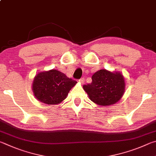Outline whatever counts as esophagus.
<instances>
[{
	"label": "esophagus",
	"mask_w": 156,
	"mask_h": 156,
	"mask_svg": "<svg viewBox=\"0 0 156 156\" xmlns=\"http://www.w3.org/2000/svg\"><path fill=\"white\" fill-rule=\"evenodd\" d=\"M79 82H80V83H81V84L84 83V82H85V79H84L83 77L81 78L80 80H79Z\"/></svg>",
	"instance_id": "esophagus-1"
}]
</instances>
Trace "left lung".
<instances>
[{
    "mask_svg": "<svg viewBox=\"0 0 156 156\" xmlns=\"http://www.w3.org/2000/svg\"><path fill=\"white\" fill-rule=\"evenodd\" d=\"M91 83L83 88L92 101L97 105H113L121 99L125 92L124 77L120 73L100 70L92 76Z\"/></svg>",
    "mask_w": 156,
    "mask_h": 156,
    "instance_id": "obj_1",
    "label": "left lung"
}]
</instances>
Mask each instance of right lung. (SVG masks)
<instances>
[{
	"instance_id": "1",
	"label": "right lung",
	"mask_w": 156,
	"mask_h": 156,
	"mask_svg": "<svg viewBox=\"0 0 156 156\" xmlns=\"http://www.w3.org/2000/svg\"><path fill=\"white\" fill-rule=\"evenodd\" d=\"M76 81L57 70L41 72L35 75L32 89L40 102L48 105L60 103L66 98Z\"/></svg>"
}]
</instances>
